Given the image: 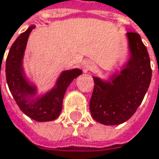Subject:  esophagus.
<instances>
[{"label":"esophagus","instance_id":"34e87169","mask_svg":"<svg viewBox=\"0 0 159 159\" xmlns=\"http://www.w3.org/2000/svg\"><path fill=\"white\" fill-rule=\"evenodd\" d=\"M94 67V66H93V62L90 60H85L84 61V63H83V69L84 72H87V71H91L93 68Z\"/></svg>","mask_w":159,"mask_h":159}]
</instances>
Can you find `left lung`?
<instances>
[{"label":"left lung","instance_id":"obj_1","mask_svg":"<svg viewBox=\"0 0 159 159\" xmlns=\"http://www.w3.org/2000/svg\"><path fill=\"white\" fill-rule=\"evenodd\" d=\"M129 59L109 81L93 76L94 87L90 101L92 117L104 125L127 121L142 102L148 89L152 70L147 48L140 36L128 32Z\"/></svg>","mask_w":159,"mask_h":159}]
</instances>
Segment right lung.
I'll return each mask as SVG.
<instances>
[{"mask_svg": "<svg viewBox=\"0 0 159 159\" xmlns=\"http://www.w3.org/2000/svg\"><path fill=\"white\" fill-rule=\"evenodd\" d=\"M33 29H35V25L30 26L12 44L6 59V80L13 98L22 112L37 121H50L59 116L66 89L71 82L83 72L78 68L63 71L49 92L41 96H37V87L28 81L23 68L24 52Z\"/></svg>", "mask_w": 159, "mask_h": 159, "instance_id": "right-lung-1", "label": "right lung"}]
</instances>
